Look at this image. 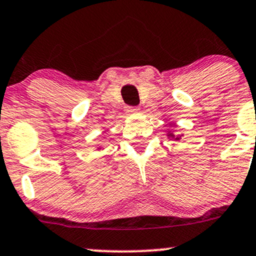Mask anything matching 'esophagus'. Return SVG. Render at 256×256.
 <instances>
[{"mask_svg":"<svg viewBox=\"0 0 256 256\" xmlns=\"http://www.w3.org/2000/svg\"><path fill=\"white\" fill-rule=\"evenodd\" d=\"M140 109L139 108H134V106H129L128 109H127V112L128 114H133V112H138V111H139Z\"/></svg>","mask_w":256,"mask_h":256,"instance_id":"esophagus-1","label":"esophagus"}]
</instances>
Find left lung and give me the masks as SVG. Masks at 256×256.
Instances as JSON below:
<instances>
[{"label":"left lung","mask_w":256,"mask_h":256,"mask_svg":"<svg viewBox=\"0 0 256 256\" xmlns=\"http://www.w3.org/2000/svg\"><path fill=\"white\" fill-rule=\"evenodd\" d=\"M168 136L171 138V139H175V140L181 139V136H175V135H174V133H168Z\"/></svg>","instance_id":"obj_1"}]
</instances>
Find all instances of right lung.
I'll return each instance as SVG.
<instances>
[{
  "label": "right lung",
  "mask_w": 256,
  "mask_h": 256,
  "mask_svg": "<svg viewBox=\"0 0 256 256\" xmlns=\"http://www.w3.org/2000/svg\"><path fill=\"white\" fill-rule=\"evenodd\" d=\"M98 150H99V147H98Z\"/></svg>",
  "instance_id": "right-lung-1"
}]
</instances>
